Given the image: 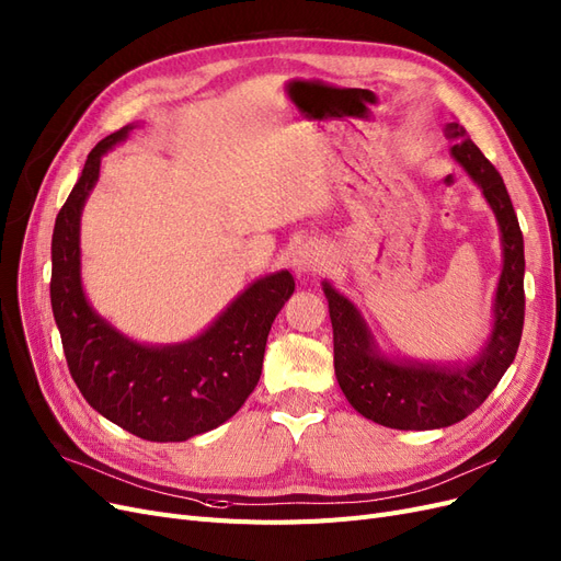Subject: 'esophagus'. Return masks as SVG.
I'll list each match as a JSON object with an SVG mask.
<instances>
[{
  "label": "esophagus",
  "instance_id": "esophagus-1",
  "mask_svg": "<svg viewBox=\"0 0 561 561\" xmlns=\"http://www.w3.org/2000/svg\"><path fill=\"white\" fill-rule=\"evenodd\" d=\"M294 270L298 275H317L323 270V254L314 244H302L294 254Z\"/></svg>",
  "mask_w": 561,
  "mask_h": 561
}]
</instances>
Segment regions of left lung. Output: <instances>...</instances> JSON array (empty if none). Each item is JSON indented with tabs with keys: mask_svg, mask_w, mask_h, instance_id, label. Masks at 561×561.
<instances>
[{
	"mask_svg": "<svg viewBox=\"0 0 561 561\" xmlns=\"http://www.w3.org/2000/svg\"><path fill=\"white\" fill-rule=\"evenodd\" d=\"M450 154L481 186L502 228L504 270L494 298V330L479 360L467 367L400 365L375 354L358 309L323 284L335 342V375L358 413L396 430H434L460 423L479 409L513 363L525 323V240L500 171L460 124H448Z\"/></svg>",
	"mask_w": 561,
	"mask_h": 561,
	"instance_id": "1",
	"label": "left lung"
}]
</instances>
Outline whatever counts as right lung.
<instances>
[{
    "mask_svg": "<svg viewBox=\"0 0 561 561\" xmlns=\"http://www.w3.org/2000/svg\"><path fill=\"white\" fill-rule=\"evenodd\" d=\"M129 129L96 142L55 219L53 314L71 377L90 407L140 439L186 442L231 419L252 396L270 325L296 282L286 270L254 282L201 337L178 346H140L99 319L80 286V210L101 154Z\"/></svg>",
    "mask_w": 561,
    "mask_h": 561,
    "instance_id": "add662e5",
    "label": "right lung"
}]
</instances>
